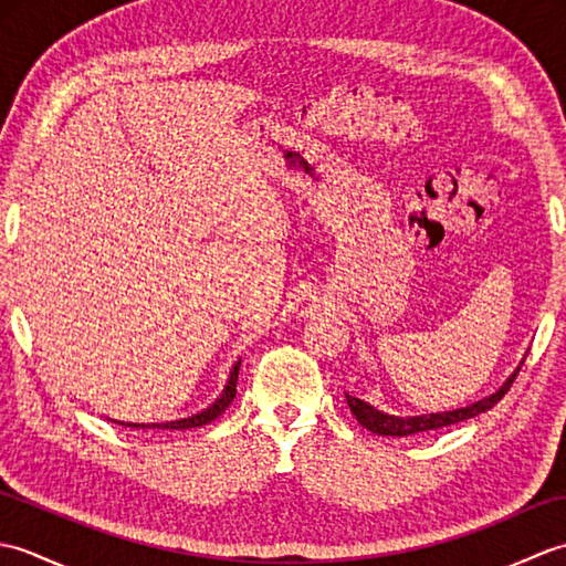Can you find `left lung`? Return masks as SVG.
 Masks as SVG:
<instances>
[{
    "mask_svg": "<svg viewBox=\"0 0 566 566\" xmlns=\"http://www.w3.org/2000/svg\"><path fill=\"white\" fill-rule=\"evenodd\" d=\"M518 371H521V367L515 369L506 381H503V387H499L494 394L486 396V399L474 401V403H469L464 408H454V411H444V413H426V416H406V418H401V416L384 413V411H379V408L369 406L363 399H355V396H350V394H345V399H347V406H350L353 416L357 418V423L363 428L377 432V436L403 438V436H416V432L438 430V428H444V426L462 423V420H467V418H474L479 413L489 411V408L496 406L503 399V394L511 389V384H513V379H515V375H518Z\"/></svg>",
    "mask_w": 566,
    "mask_h": 566,
    "instance_id": "obj_1",
    "label": "left lung"
}]
</instances>
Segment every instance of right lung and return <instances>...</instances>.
I'll use <instances>...</instances> for the list:
<instances>
[{"label": "right lung", "instance_id": "1", "mask_svg": "<svg viewBox=\"0 0 566 566\" xmlns=\"http://www.w3.org/2000/svg\"><path fill=\"white\" fill-rule=\"evenodd\" d=\"M238 369H240V359L233 365L231 369V377H228L226 387L221 391L219 399H216L209 408H203V411L189 416V418H179V420H167V423H124V420H114V423H122L126 428H158V430H189V428H201L211 423V420L219 418L228 406H231V401L235 399V384H238Z\"/></svg>", "mask_w": 566, "mask_h": 566}]
</instances>
